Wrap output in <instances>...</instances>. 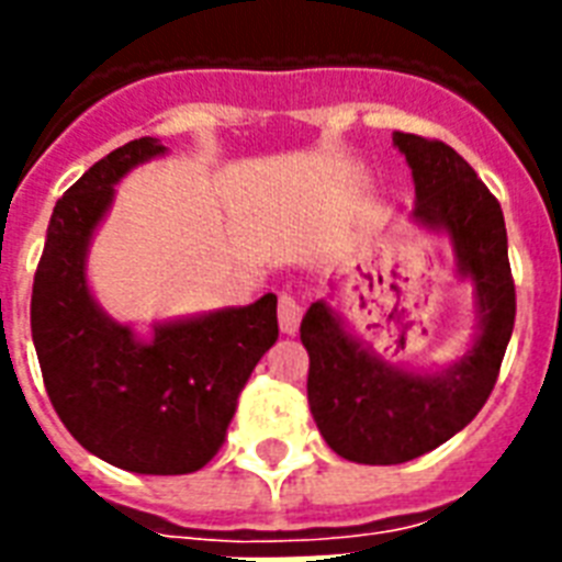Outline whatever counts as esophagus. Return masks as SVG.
Segmentation results:
<instances>
[{
    "label": "esophagus",
    "instance_id": "1",
    "mask_svg": "<svg viewBox=\"0 0 562 562\" xmlns=\"http://www.w3.org/2000/svg\"><path fill=\"white\" fill-rule=\"evenodd\" d=\"M277 315H280V329L285 335H294L300 329V317H303V306H300L297 297H291V294H280V308H277Z\"/></svg>",
    "mask_w": 562,
    "mask_h": 562
}]
</instances>
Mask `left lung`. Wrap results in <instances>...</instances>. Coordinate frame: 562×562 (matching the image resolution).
Wrapping results in <instances>:
<instances>
[{
  "mask_svg": "<svg viewBox=\"0 0 562 562\" xmlns=\"http://www.w3.org/2000/svg\"><path fill=\"white\" fill-rule=\"evenodd\" d=\"M414 178L417 227L449 238L454 277L472 285L475 335L461 359L411 368L382 359L333 303L317 300L300 324L308 350V408L333 452L391 467L454 437L484 408L514 333L516 291L502 206L446 143L393 134Z\"/></svg>",
  "mask_w": 562,
  "mask_h": 562,
  "instance_id": "8db88e82",
  "label": "left lung"
}]
</instances>
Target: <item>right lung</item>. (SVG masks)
<instances>
[{
    "mask_svg": "<svg viewBox=\"0 0 562 562\" xmlns=\"http://www.w3.org/2000/svg\"><path fill=\"white\" fill-rule=\"evenodd\" d=\"M154 136L99 160L55 203L34 273L31 338L69 435L101 461L139 475H183L218 452L236 400L277 326V297L148 329L110 317L87 277L90 245L127 171L166 157Z\"/></svg>",
    "mask_w": 562,
    "mask_h": 562,
    "instance_id": "add662e5",
    "label": "right lung"
}]
</instances>
